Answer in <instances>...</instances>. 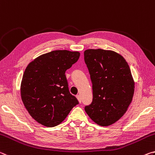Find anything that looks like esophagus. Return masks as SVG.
I'll use <instances>...</instances> for the list:
<instances>
[{"label":"esophagus","instance_id":"obj_1","mask_svg":"<svg viewBox=\"0 0 155 155\" xmlns=\"http://www.w3.org/2000/svg\"><path fill=\"white\" fill-rule=\"evenodd\" d=\"M76 97H77V99L78 100V101H79V102H80V103L82 102V99H81V97H80V95H76Z\"/></svg>","mask_w":155,"mask_h":155}]
</instances>
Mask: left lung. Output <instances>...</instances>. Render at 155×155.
I'll return each mask as SVG.
<instances>
[{"label": "left lung", "mask_w": 155, "mask_h": 155, "mask_svg": "<svg viewBox=\"0 0 155 155\" xmlns=\"http://www.w3.org/2000/svg\"><path fill=\"white\" fill-rule=\"evenodd\" d=\"M93 88V101L84 110L94 122L107 126L126 112L135 83L126 60L113 51L87 49L84 53Z\"/></svg>", "instance_id": "left-lung-1"}]
</instances>
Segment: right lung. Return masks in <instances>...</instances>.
Returning a JSON list of instances; mask_svg holds the SVG:
<instances>
[{
	"label": "right lung",
	"mask_w": 155,
	"mask_h": 155,
	"mask_svg": "<svg viewBox=\"0 0 155 155\" xmlns=\"http://www.w3.org/2000/svg\"><path fill=\"white\" fill-rule=\"evenodd\" d=\"M80 55L78 51H53L40 55L27 67L20 94L27 111L39 124L58 126L79 104L69 92L65 72Z\"/></svg>",
	"instance_id": "add662e5"
}]
</instances>
